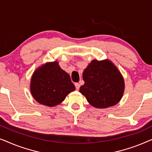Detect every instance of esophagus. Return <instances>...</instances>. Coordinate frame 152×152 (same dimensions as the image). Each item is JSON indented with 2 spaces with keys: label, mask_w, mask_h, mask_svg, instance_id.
<instances>
[{
  "label": "esophagus",
  "mask_w": 152,
  "mask_h": 152,
  "mask_svg": "<svg viewBox=\"0 0 152 152\" xmlns=\"http://www.w3.org/2000/svg\"><path fill=\"white\" fill-rule=\"evenodd\" d=\"M75 88H76L77 90H78V89L80 88V84H79V83H76V84H75Z\"/></svg>",
  "instance_id": "obj_1"
}]
</instances>
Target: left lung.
<instances>
[{"mask_svg": "<svg viewBox=\"0 0 152 152\" xmlns=\"http://www.w3.org/2000/svg\"><path fill=\"white\" fill-rule=\"evenodd\" d=\"M84 84L80 92L93 107L105 109L117 104L123 96L124 81L121 72L109 59H93L82 74Z\"/></svg>", "mask_w": 152, "mask_h": 152, "instance_id": "left-lung-1", "label": "left lung"}]
</instances>
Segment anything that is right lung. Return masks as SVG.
<instances>
[{
  "instance_id": "obj_1",
  "label": "right lung",
  "mask_w": 152,
  "mask_h": 152,
  "mask_svg": "<svg viewBox=\"0 0 152 152\" xmlns=\"http://www.w3.org/2000/svg\"><path fill=\"white\" fill-rule=\"evenodd\" d=\"M75 90L70 75L59 62H47L33 72L30 81L32 97L41 104L53 107L61 103L68 94Z\"/></svg>"
}]
</instances>
